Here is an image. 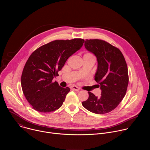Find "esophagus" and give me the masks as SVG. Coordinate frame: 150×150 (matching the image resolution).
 I'll return each instance as SVG.
<instances>
[{"label":"esophagus","mask_w":150,"mask_h":150,"mask_svg":"<svg viewBox=\"0 0 150 150\" xmlns=\"http://www.w3.org/2000/svg\"><path fill=\"white\" fill-rule=\"evenodd\" d=\"M70 88H71L72 90H75V91H79V88L78 87L75 86V85H72V86H71Z\"/></svg>","instance_id":"obj_1"}]
</instances>
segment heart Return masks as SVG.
<instances>
[{"label":"heart","instance_id":"heart-1","mask_svg":"<svg viewBox=\"0 0 150 150\" xmlns=\"http://www.w3.org/2000/svg\"><path fill=\"white\" fill-rule=\"evenodd\" d=\"M89 54V53H87V54Z\"/></svg>","mask_w":150,"mask_h":150}]
</instances>
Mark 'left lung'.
Returning a JSON list of instances; mask_svg holds the SVG:
<instances>
[{"mask_svg":"<svg viewBox=\"0 0 150 150\" xmlns=\"http://www.w3.org/2000/svg\"><path fill=\"white\" fill-rule=\"evenodd\" d=\"M84 46L97 57L94 79L100 85L101 94L97 97L88 91V98L82 104L94 113H108L116 108L126 94L129 82L126 62L119 49L104 40H86Z\"/></svg>","mask_w":150,"mask_h":150,"instance_id":"left-lung-1","label":"left lung"}]
</instances>
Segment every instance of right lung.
Here are the masks:
<instances>
[{
    "mask_svg": "<svg viewBox=\"0 0 150 150\" xmlns=\"http://www.w3.org/2000/svg\"><path fill=\"white\" fill-rule=\"evenodd\" d=\"M84 40H54L35 50L29 57L21 76L23 93L33 108L48 113L59 109L69 92L53 79L67 59L79 50Z\"/></svg>",
    "mask_w": 150,
    "mask_h": 150,
    "instance_id": "obj_1",
    "label": "right lung"
}]
</instances>
